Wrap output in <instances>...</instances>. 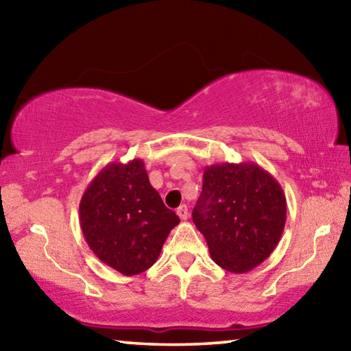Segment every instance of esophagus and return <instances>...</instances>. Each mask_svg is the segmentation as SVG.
<instances>
[{
  "label": "esophagus",
  "mask_w": 351,
  "mask_h": 351,
  "mask_svg": "<svg viewBox=\"0 0 351 351\" xmlns=\"http://www.w3.org/2000/svg\"><path fill=\"white\" fill-rule=\"evenodd\" d=\"M176 213H178V217H180V218L182 219V221H184V219H187V218H189V209H187V206L182 204V206L178 207Z\"/></svg>",
  "instance_id": "34e87169"
}]
</instances>
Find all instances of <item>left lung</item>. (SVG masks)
Segmentation results:
<instances>
[{"label":"left lung","instance_id":"1","mask_svg":"<svg viewBox=\"0 0 351 351\" xmlns=\"http://www.w3.org/2000/svg\"><path fill=\"white\" fill-rule=\"evenodd\" d=\"M193 223L212 260L245 274L269 257L287 221V197L278 181L255 162L207 165Z\"/></svg>","mask_w":351,"mask_h":351}]
</instances>
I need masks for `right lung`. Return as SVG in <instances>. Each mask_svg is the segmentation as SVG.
Returning <instances> with one entry per match:
<instances>
[{
    "label": "right lung",
    "instance_id": "obj_1",
    "mask_svg": "<svg viewBox=\"0 0 351 351\" xmlns=\"http://www.w3.org/2000/svg\"><path fill=\"white\" fill-rule=\"evenodd\" d=\"M79 215L94 255L123 276L152 268L180 223L152 187L139 158L106 164L83 192Z\"/></svg>",
    "mask_w": 351,
    "mask_h": 351
}]
</instances>
